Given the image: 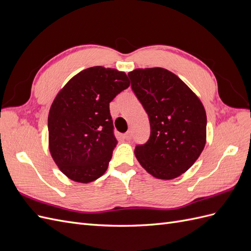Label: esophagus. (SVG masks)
<instances>
[{
	"mask_svg": "<svg viewBox=\"0 0 251 251\" xmlns=\"http://www.w3.org/2000/svg\"><path fill=\"white\" fill-rule=\"evenodd\" d=\"M124 138H125L126 140H131V138H132V132H131V131H127V132L124 135Z\"/></svg>",
	"mask_w": 251,
	"mask_h": 251,
	"instance_id": "esophagus-1",
	"label": "esophagus"
}]
</instances>
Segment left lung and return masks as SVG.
Listing matches in <instances>:
<instances>
[{"instance_id":"left-lung-1","label":"left lung","mask_w":251,"mask_h":251,"mask_svg":"<svg viewBox=\"0 0 251 251\" xmlns=\"http://www.w3.org/2000/svg\"><path fill=\"white\" fill-rule=\"evenodd\" d=\"M134 93L147 111L151 136L135 156L151 176L172 180L196 162L206 143V112L200 98L164 68L127 73Z\"/></svg>"}]
</instances>
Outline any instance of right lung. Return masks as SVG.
<instances>
[{
	"label": "right lung",
	"mask_w": 251,
	"mask_h": 251,
	"mask_svg": "<svg viewBox=\"0 0 251 251\" xmlns=\"http://www.w3.org/2000/svg\"><path fill=\"white\" fill-rule=\"evenodd\" d=\"M128 86L125 72L96 66L60 89L48 115V146L65 176L89 183L107 171L117 144L109 105Z\"/></svg>",
	"instance_id": "add662e5"
}]
</instances>
